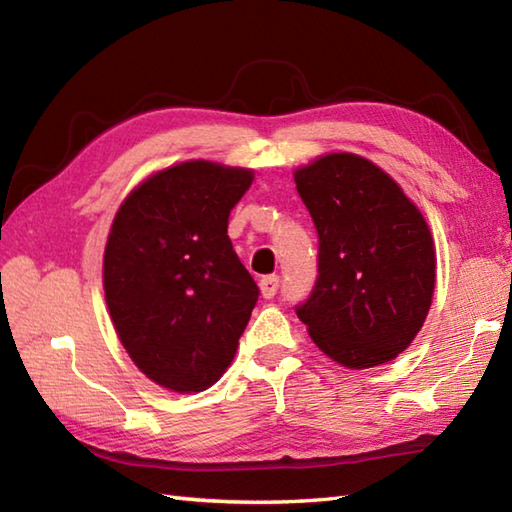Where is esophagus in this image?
I'll return each mask as SVG.
<instances>
[{
	"label": "esophagus",
	"mask_w": 512,
	"mask_h": 512,
	"mask_svg": "<svg viewBox=\"0 0 512 512\" xmlns=\"http://www.w3.org/2000/svg\"><path fill=\"white\" fill-rule=\"evenodd\" d=\"M277 288H279V277L277 275H268V277H262V281H259V290H262L264 299H273L277 295Z\"/></svg>",
	"instance_id": "34e87169"
}]
</instances>
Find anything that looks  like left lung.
<instances>
[{
    "mask_svg": "<svg viewBox=\"0 0 512 512\" xmlns=\"http://www.w3.org/2000/svg\"><path fill=\"white\" fill-rule=\"evenodd\" d=\"M295 182L319 233V277L297 317L347 369L394 361L436 288V246L420 209L372 160L345 151L299 167Z\"/></svg>",
    "mask_w": 512,
    "mask_h": 512,
    "instance_id": "8db88e82",
    "label": "left lung"
}]
</instances>
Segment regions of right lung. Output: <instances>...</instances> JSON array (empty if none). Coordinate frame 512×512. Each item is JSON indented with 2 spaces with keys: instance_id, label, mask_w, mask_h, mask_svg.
<instances>
[{
  "instance_id": "add662e5",
  "label": "right lung",
  "mask_w": 512,
  "mask_h": 512,
  "mask_svg": "<svg viewBox=\"0 0 512 512\" xmlns=\"http://www.w3.org/2000/svg\"><path fill=\"white\" fill-rule=\"evenodd\" d=\"M253 171L189 160L143 180L107 235L103 288L134 365L178 394L220 380L259 288L228 239Z\"/></svg>"
}]
</instances>
